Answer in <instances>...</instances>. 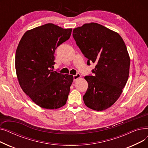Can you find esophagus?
<instances>
[{"mask_svg":"<svg viewBox=\"0 0 148 148\" xmlns=\"http://www.w3.org/2000/svg\"><path fill=\"white\" fill-rule=\"evenodd\" d=\"M80 77H81V75H80V74L79 73H77L75 75H73V78H74V81L77 80V79H79V78H80Z\"/></svg>","mask_w":148,"mask_h":148,"instance_id":"34e87169","label":"esophagus"}]
</instances>
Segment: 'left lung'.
<instances>
[{"instance_id": "1", "label": "left lung", "mask_w": 148, "mask_h": 148, "mask_svg": "<svg viewBox=\"0 0 148 148\" xmlns=\"http://www.w3.org/2000/svg\"><path fill=\"white\" fill-rule=\"evenodd\" d=\"M73 38L84 56L96 63L94 75L84 77L88 88L83 97L88 107L102 111L119 98L127 82L130 59L122 37L96 23L74 29Z\"/></svg>"}]
</instances>
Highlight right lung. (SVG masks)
I'll use <instances>...</instances> for the list:
<instances>
[{"mask_svg": "<svg viewBox=\"0 0 148 148\" xmlns=\"http://www.w3.org/2000/svg\"><path fill=\"white\" fill-rule=\"evenodd\" d=\"M71 32L72 29L48 23L27 30L17 47L15 65L19 84L42 108L57 109L66 103L73 76L52 68L55 50L68 40Z\"/></svg>", "mask_w": 148, "mask_h": 148, "instance_id": "1", "label": "right lung"}]
</instances>
